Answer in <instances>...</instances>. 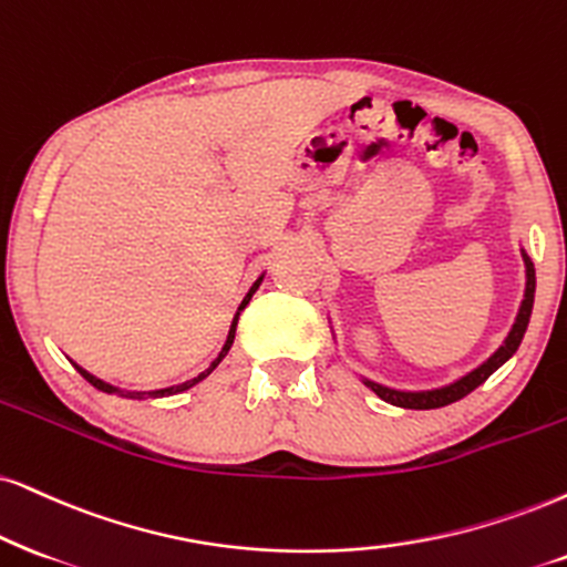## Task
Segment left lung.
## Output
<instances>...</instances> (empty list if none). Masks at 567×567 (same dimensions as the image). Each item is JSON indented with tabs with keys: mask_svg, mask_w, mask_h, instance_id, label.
Segmentation results:
<instances>
[{
	"mask_svg": "<svg viewBox=\"0 0 567 567\" xmlns=\"http://www.w3.org/2000/svg\"><path fill=\"white\" fill-rule=\"evenodd\" d=\"M523 264H526V292H523L518 317H515V324H513L511 332H507L503 346L494 350V353L486 358L482 367H476L474 371H468V374H465V377L455 379L453 384L436 386V390H421V392L392 390V386L371 382V379H363V384H367L369 390H374L377 395L384 400V403L398 405V408H413V411H432V408L450 405V403H455V400H461V398L468 395V392H474L478 384H484L486 379L494 374V371L503 367L507 358H513V353L520 346L523 334H526L528 319H532V308H534V290H536L534 261L528 259L526 250H523Z\"/></svg>",
	"mask_w": 567,
	"mask_h": 567,
	"instance_id": "8db88e82",
	"label": "left lung"
}]
</instances>
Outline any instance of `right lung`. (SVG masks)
Listing matches in <instances>:
<instances>
[{
  "mask_svg": "<svg viewBox=\"0 0 567 567\" xmlns=\"http://www.w3.org/2000/svg\"><path fill=\"white\" fill-rule=\"evenodd\" d=\"M261 279H264V275L256 279L254 285H250V290L246 292V298H243V303L238 306V311H235V317H233V324H230V332H227V340H225V346H221V350H219V355L214 358L212 361V367L206 369V371H200L198 377H193V379H188V382H183V384H172V386H164V390H152V392H125V390H120V386H112V384H106V382H102V379L99 377H93V374H89V371L85 369H81L78 367V363H73V367L78 369V374H81L85 382L89 384H93L96 386V390H102V392H106V395H120V398H135V400H143V398H167V395H177V392H185V390H190V386H196L198 382H204L206 377L212 374L214 369L219 367L221 363V358H225L227 353H230V348H233V340H235V327H238V319H240V311L243 308L248 306V300L254 298V292L259 290V285H261Z\"/></svg>",
  "mask_w": 567,
  "mask_h": 567,
  "instance_id": "1",
  "label": "right lung"
}]
</instances>
